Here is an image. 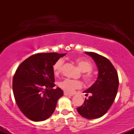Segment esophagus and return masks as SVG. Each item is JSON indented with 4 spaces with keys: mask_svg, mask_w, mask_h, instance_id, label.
I'll use <instances>...</instances> for the list:
<instances>
[{
    "mask_svg": "<svg viewBox=\"0 0 134 134\" xmlns=\"http://www.w3.org/2000/svg\"><path fill=\"white\" fill-rule=\"evenodd\" d=\"M64 95H65V96H73V94H70L69 93H67V92H64Z\"/></svg>",
    "mask_w": 134,
    "mask_h": 134,
    "instance_id": "obj_1",
    "label": "esophagus"
}]
</instances>
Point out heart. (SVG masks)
<instances>
[{
  "label": "heart",
  "mask_w": 134,
  "mask_h": 134,
  "mask_svg": "<svg viewBox=\"0 0 134 134\" xmlns=\"http://www.w3.org/2000/svg\"><path fill=\"white\" fill-rule=\"evenodd\" d=\"M75 63L80 70L82 72V78L87 84H90L93 81L94 76L92 72L93 65L90 61L84 58H77L75 59ZM64 60L61 58L57 60L53 65V70L55 75H58L62 72ZM58 86L66 92L72 93L75 90L82 87V82L77 80L65 79L58 82Z\"/></svg>",
  "instance_id": "obj_1"
}]
</instances>
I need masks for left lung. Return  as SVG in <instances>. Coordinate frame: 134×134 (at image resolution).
<instances>
[{
	"mask_svg": "<svg viewBox=\"0 0 134 134\" xmlns=\"http://www.w3.org/2000/svg\"><path fill=\"white\" fill-rule=\"evenodd\" d=\"M85 53L96 63L98 77L96 82L83 92L91 96L77 110L84 118L91 120L103 116L111 107L117 94L119 80L116 69L108 58L94 52Z\"/></svg>",
	"mask_w": 134,
	"mask_h": 134,
	"instance_id": "obj_1",
	"label": "left lung"
}]
</instances>
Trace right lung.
<instances>
[{
    "label": "right lung",
    "instance_id": "obj_1",
    "mask_svg": "<svg viewBox=\"0 0 134 134\" xmlns=\"http://www.w3.org/2000/svg\"><path fill=\"white\" fill-rule=\"evenodd\" d=\"M65 53H40L20 64L13 79L15 100L21 112L31 120L43 121L54 112L58 99L64 95L60 87L53 89V65Z\"/></svg>",
    "mask_w": 134,
    "mask_h": 134
}]
</instances>
